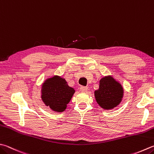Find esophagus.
I'll use <instances>...</instances> for the list:
<instances>
[{
  "mask_svg": "<svg viewBox=\"0 0 154 154\" xmlns=\"http://www.w3.org/2000/svg\"><path fill=\"white\" fill-rule=\"evenodd\" d=\"M80 91H82V92H86L87 90H88V87H86V86H81L80 88Z\"/></svg>",
  "mask_w": 154,
  "mask_h": 154,
  "instance_id": "1",
  "label": "esophagus"
}]
</instances>
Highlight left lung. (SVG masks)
Instances as JSON below:
<instances>
[{"mask_svg":"<svg viewBox=\"0 0 154 154\" xmlns=\"http://www.w3.org/2000/svg\"><path fill=\"white\" fill-rule=\"evenodd\" d=\"M123 93L122 85L112 76H106L100 80L99 88L94 91V97L101 108L111 110L121 103Z\"/></svg>","mask_w":154,"mask_h":154,"instance_id":"1","label":"left lung"}]
</instances>
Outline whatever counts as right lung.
<instances>
[{
	"instance_id": "add662e5",
	"label": "right lung",
	"mask_w": 154,
	"mask_h": 154,
	"mask_svg": "<svg viewBox=\"0 0 154 154\" xmlns=\"http://www.w3.org/2000/svg\"><path fill=\"white\" fill-rule=\"evenodd\" d=\"M42 99L45 106L57 112L64 111L75 90L59 76L49 78L42 84Z\"/></svg>"
}]
</instances>
